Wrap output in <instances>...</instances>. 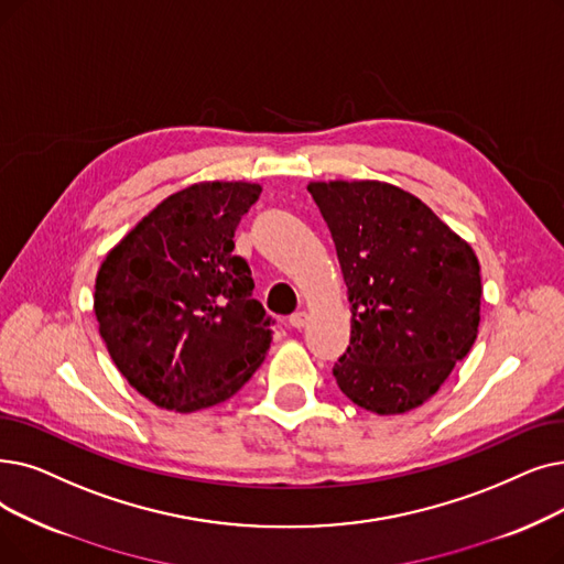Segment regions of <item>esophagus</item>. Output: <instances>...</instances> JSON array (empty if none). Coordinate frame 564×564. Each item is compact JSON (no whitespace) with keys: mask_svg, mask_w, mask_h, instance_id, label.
<instances>
[{"mask_svg":"<svg viewBox=\"0 0 564 564\" xmlns=\"http://www.w3.org/2000/svg\"><path fill=\"white\" fill-rule=\"evenodd\" d=\"M290 325L295 329H304L308 325V313L306 311H297L295 315H290Z\"/></svg>","mask_w":564,"mask_h":564,"instance_id":"obj_1","label":"esophagus"}]
</instances>
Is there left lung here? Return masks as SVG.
Segmentation results:
<instances>
[{"instance_id":"8db88e82","label":"left lung","mask_w":564,"mask_h":564,"mask_svg":"<svg viewBox=\"0 0 564 564\" xmlns=\"http://www.w3.org/2000/svg\"><path fill=\"white\" fill-rule=\"evenodd\" d=\"M352 311L334 378L352 403L403 414L429 401L479 327L481 276L468 241L384 182H313Z\"/></svg>"}]
</instances>
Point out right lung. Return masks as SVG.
Listing matches in <instances>:
<instances>
[{
    "label": "right lung",
    "mask_w": 564,
    "mask_h": 564,
    "mask_svg": "<svg viewBox=\"0 0 564 564\" xmlns=\"http://www.w3.org/2000/svg\"><path fill=\"white\" fill-rule=\"evenodd\" d=\"M258 184L177 191L106 256L94 290L119 373L154 405L193 412L230 399L262 364L272 325L249 262L232 256Z\"/></svg>",
    "instance_id": "right-lung-1"
}]
</instances>
